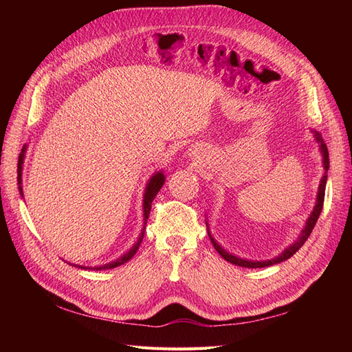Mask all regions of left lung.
I'll list each match as a JSON object with an SVG mask.
<instances>
[{
    "label": "left lung",
    "mask_w": 352,
    "mask_h": 352,
    "mask_svg": "<svg viewBox=\"0 0 352 352\" xmlns=\"http://www.w3.org/2000/svg\"><path fill=\"white\" fill-rule=\"evenodd\" d=\"M313 134H315V139L319 144V149H320V154H322V164H324V175L322 178H320V183H319V189H318V195H316V204L315 207H313V212L310 213V216L307 218V221H305V227L302 228V231L300 233V236H298L296 241L289 245L286 250H284L281 254H278V256L271 258V260H248V258H241L234 256V254L228 252L227 250H223L222 246L214 241V237L212 236L210 230H208V222L206 221L207 223V233H208V237H210V241L214 246V250L219 252V256L222 258H226L227 261H230V263H233L236 266H242V267H266V266H272V265H276V263H281V261L290 258L294 254L301 248V246L305 243V241H307L311 230L315 228V223L318 222V218L320 212H322V207H324V197H325V184H327V172H328V168H330V159H328V149H327V145L325 142L322 139V136L318 131H313Z\"/></svg>",
    "instance_id": "obj_1"
}]
</instances>
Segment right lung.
Masks as SVG:
<instances>
[{
    "label": "right lung",
    "mask_w": 352,
    "mask_h": 352,
    "mask_svg": "<svg viewBox=\"0 0 352 352\" xmlns=\"http://www.w3.org/2000/svg\"><path fill=\"white\" fill-rule=\"evenodd\" d=\"M25 153H27V145L22 146L19 159H18V189H19L21 197H24V192H22V166H24ZM163 184H164V174L162 170L155 172V174L148 180L146 188H145V193H144V206H142V208H144V228H142V231H140V236L138 239V242L134 243L129 251L122 254L121 257H118L116 260L110 261V263H106L102 266H94V267L80 266V265H74V266L81 267V269H94V271H101V269H113L116 266H121V265L126 263V261H129L139 250V245L142 243V239H144V234H145V226H146V221H148V216H149V210H151V203H153V199L155 198L157 193H159V190L162 189Z\"/></svg>",
    "instance_id": "right-lung-1"
}]
</instances>
